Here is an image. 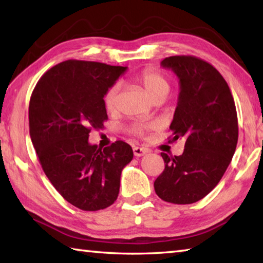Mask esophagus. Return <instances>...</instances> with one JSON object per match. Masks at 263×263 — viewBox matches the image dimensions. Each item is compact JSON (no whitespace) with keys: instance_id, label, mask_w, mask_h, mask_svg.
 Listing matches in <instances>:
<instances>
[{"instance_id":"34e87169","label":"esophagus","mask_w":263,"mask_h":263,"mask_svg":"<svg viewBox=\"0 0 263 263\" xmlns=\"http://www.w3.org/2000/svg\"><path fill=\"white\" fill-rule=\"evenodd\" d=\"M133 154H135V157H142V155L146 154V149L141 147H135L133 148Z\"/></svg>"}]
</instances>
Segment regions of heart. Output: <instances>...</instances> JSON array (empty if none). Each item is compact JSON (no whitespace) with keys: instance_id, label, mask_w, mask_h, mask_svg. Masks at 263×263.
<instances>
[{"instance_id":"obj_1","label":"heart","mask_w":263,"mask_h":263,"mask_svg":"<svg viewBox=\"0 0 263 263\" xmlns=\"http://www.w3.org/2000/svg\"><path fill=\"white\" fill-rule=\"evenodd\" d=\"M138 82L144 87L145 91L152 100L164 97L169 91V82L163 74L158 70L147 68L144 69L137 77ZM119 92H121V83L116 82L105 91L103 97V103L105 109L109 112H114L117 110ZM154 125L152 124H135L130 127V133L137 137H142L148 130H152Z\"/></svg>"}]
</instances>
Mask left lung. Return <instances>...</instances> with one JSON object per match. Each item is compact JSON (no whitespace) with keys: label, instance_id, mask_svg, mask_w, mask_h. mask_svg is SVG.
<instances>
[{"label":"left lung","instance_id":"left-lung-1","mask_svg":"<svg viewBox=\"0 0 263 263\" xmlns=\"http://www.w3.org/2000/svg\"><path fill=\"white\" fill-rule=\"evenodd\" d=\"M180 80V95L171 124L173 140L183 138L179 157L161 153L164 169L154 182L164 202L191 204L219 183L238 142V116L228 82L209 62L193 55L161 61Z\"/></svg>","mask_w":263,"mask_h":263}]
</instances>
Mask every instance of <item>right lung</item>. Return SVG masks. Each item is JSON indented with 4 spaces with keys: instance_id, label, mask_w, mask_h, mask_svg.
I'll return each instance as SVG.
<instances>
[{
    "instance_id": "add662e5",
    "label": "right lung",
    "mask_w": 263,
    "mask_h": 263,
    "mask_svg": "<svg viewBox=\"0 0 263 263\" xmlns=\"http://www.w3.org/2000/svg\"><path fill=\"white\" fill-rule=\"evenodd\" d=\"M126 67L67 60L39 79L30 99L29 127L39 162L66 201L83 211L110 206L118 197L123 168L133 158L122 140L102 149L88 141L108 119L105 91Z\"/></svg>"
}]
</instances>
